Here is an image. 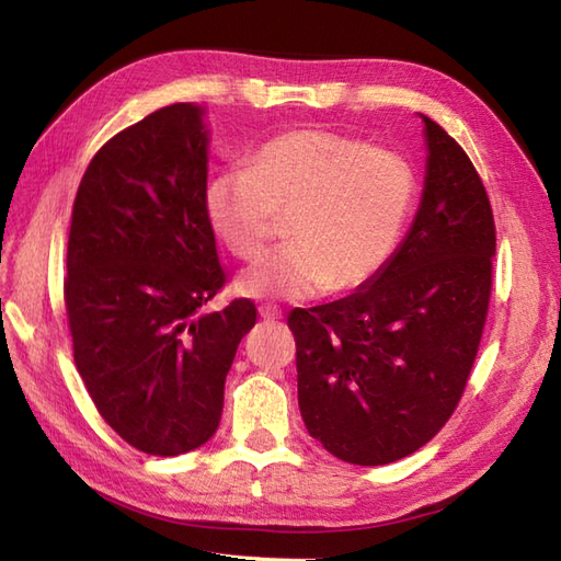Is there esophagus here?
Masks as SVG:
<instances>
[{
    "label": "esophagus",
    "instance_id": "obj_1",
    "mask_svg": "<svg viewBox=\"0 0 561 561\" xmlns=\"http://www.w3.org/2000/svg\"><path fill=\"white\" fill-rule=\"evenodd\" d=\"M257 313H260L262 320H279V318H282L279 308H277V306H270V304H267V306H260Z\"/></svg>",
    "mask_w": 561,
    "mask_h": 561
}]
</instances>
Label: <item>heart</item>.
I'll return each mask as SVG.
<instances>
[{
	"instance_id": "heart-1",
	"label": "heart",
	"mask_w": 561,
	"mask_h": 561,
	"mask_svg": "<svg viewBox=\"0 0 561 561\" xmlns=\"http://www.w3.org/2000/svg\"><path fill=\"white\" fill-rule=\"evenodd\" d=\"M416 197L412 163L330 129H289L265 141L250 169L209 178L205 211L236 257L267 245L277 214H291L287 248L274 250L236 279L248 299L308 301L354 291L396 255Z\"/></svg>"
}]
</instances>
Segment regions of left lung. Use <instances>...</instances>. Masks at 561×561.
<instances>
[{
  "label": "left lung",
  "instance_id": "8db88e82",
  "mask_svg": "<svg viewBox=\"0 0 561 561\" xmlns=\"http://www.w3.org/2000/svg\"><path fill=\"white\" fill-rule=\"evenodd\" d=\"M420 117L424 190L396 255L344 299L289 313L304 424L354 465L396 462L440 432L468 383L490 306V197L458 141Z\"/></svg>",
  "mask_w": 561,
  "mask_h": 561
}]
</instances>
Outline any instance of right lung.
<instances>
[{"label": "right lung", "instance_id": "1", "mask_svg": "<svg viewBox=\"0 0 561 561\" xmlns=\"http://www.w3.org/2000/svg\"><path fill=\"white\" fill-rule=\"evenodd\" d=\"M173 103L99 149L77 190L65 304L75 364L101 416L149 456L214 436L255 306L202 311L224 287L207 221L209 127Z\"/></svg>", "mask_w": 561, "mask_h": 561}]
</instances>
